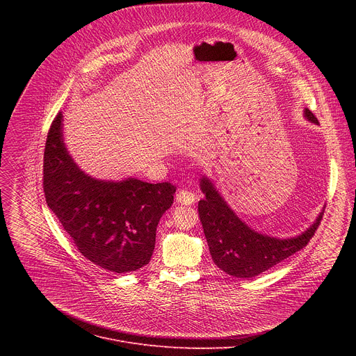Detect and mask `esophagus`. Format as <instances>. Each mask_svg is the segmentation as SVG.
I'll return each instance as SVG.
<instances>
[{"label":"esophagus","instance_id":"34e87169","mask_svg":"<svg viewBox=\"0 0 356 356\" xmlns=\"http://www.w3.org/2000/svg\"><path fill=\"white\" fill-rule=\"evenodd\" d=\"M194 200H195L194 194L191 191H187V190H180L176 194V201L179 202V204H183V206L193 204Z\"/></svg>","mask_w":356,"mask_h":356}]
</instances>
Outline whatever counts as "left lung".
<instances>
[{
	"mask_svg": "<svg viewBox=\"0 0 356 356\" xmlns=\"http://www.w3.org/2000/svg\"><path fill=\"white\" fill-rule=\"evenodd\" d=\"M304 118L318 125V120L309 108H304ZM200 188L204 198L198 201V216L211 258L221 270L234 277H255L302 249L324 214L323 210L306 231L296 236H270L242 221L206 175L200 179Z\"/></svg>",
	"mask_w": 356,
	"mask_h": 356,
	"instance_id": "left-lung-1",
	"label": "left lung"
}]
</instances>
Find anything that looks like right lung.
I'll list each match as a JSON object with an SVG mask.
<instances>
[{
	"mask_svg": "<svg viewBox=\"0 0 356 356\" xmlns=\"http://www.w3.org/2000/svg\"><path fill=\"white\" fill-rule=\"evenodd\" d=\"M43 190L47 207L81 255L108 272L127 273L149 264L159 220L173 204L176 186L91 177L69 154L59 113L46 138Z\"/></svg>",
	"mask_w": 356,
	"mask_h": 356,
	"instance_id": "obj_1",
	"label": "right lung"
}]
</instances>
